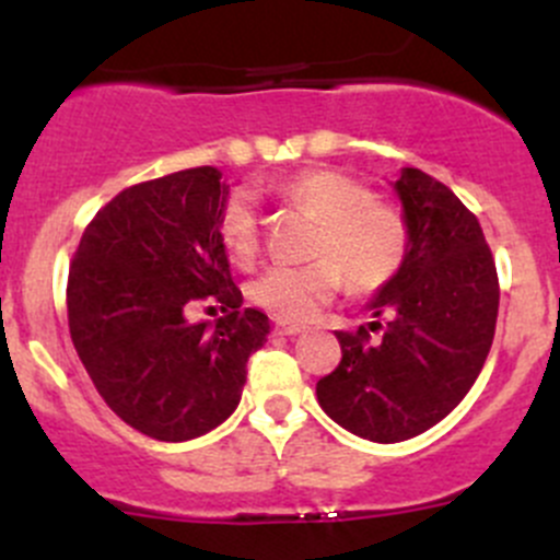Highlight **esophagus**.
<instances>
[{
    "label": "esophagus",
    "mask_w": 560,
    "mask_h": 560,
    "mask_svg": "<svg viewBox=\"0 0 560 560\" xmlns=\"http://www.w3.org/2000/svg\"><path fill=\"white\" fill-rule=\"evenodd\" d=\"M273 330L279 332V336H301V332H306V327L298 325V322H287V319H276Z\"/></svg>",
    "instance_id": "1"
}]
</instances>
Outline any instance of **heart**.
Segmentation results:
<instances>
[{
  "instance_id": "b5f03b06",
  "label": "heart",
  "mask_w": 560,
  "mask_h": 560,
  "mask_svg": "<svg viewBox=\"0 0 560 560\" xmlns=\"http://www.w3.org/2000/svg\"><path fill=\"white\" fill-rule=\"evenodd\" d=\"M290 206L316 217L303 265H273L248 284V295L279 319H312L338 295L343 281L358 292L387 287L406 265L411 224L398 202L374 197L369 184L330 167H312L273 186ZM219 244L248 265L259 252V219L252 197L233 191L219 208Z\"/></svg>"
}]
</instances>
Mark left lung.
Masks as SVG:
<instances>
[{
    "label": "left lung",
    "instance_id": "obj_1",
    "mask_svg": "<svg viewBox=\"0 0 560 560\" xmlns=\"http://www.w3.org/2000/svg\"><path fill=\"white\" fill-rule=\"evenodd\" d=\"M395 189L411 248L371 303L385 322L338 330L341 363L316 382L338 425L382 444L428 431L460 404L488 360L501 295L482 228L455 191L417 167Z\"/></svg>",
    "mask_w": 560,
    "mask_h": 560
}]
</instances>
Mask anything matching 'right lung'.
I'll use <instances>...</instances> for the list:
<instances>
[{
	"label": "right lung",
	"mask_w": 560,
	"mask_h": 560,
	"mask_svg": "<svg viewBox=\"0 0 560 560\" xmlns=\"http://www.w3.org/2000/svg\"><path fill=\"white\" fill-rule=\"evenodd\" d=\"M224 200L222 173L208 165L127 186L72 254L67 319L78 358L105 404L160 442L228 420L270 332L268 316L241 308L217 233ZM197 302L220 303L217 326L185 319Z\"/></svg>",
	"instance_id": "add662e5"
}]
</instances>
